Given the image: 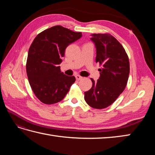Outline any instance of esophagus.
I'll return each instance as SVG.
<instances>
[{"label":"esophagus","mask_w":155,"mask_h":155,"mask_svg":"<svg viewBox=\"0 0 155 155\" xmlns=\"http://www.w3.org/2000/svg\"><path fill=\"white\" fill-rule=\"evenodd\" d=\"M75 77H76V79H77V81H79V80H81L82 78H83V77H81L80 75H76L75 76Z\"/></svg>","instance_id":"34e87169"}]
</instances>
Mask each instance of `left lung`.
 <instances>
[{"instance_id": "left-lung-1", "label": "left lung", "mask_w": 155, "mask_h": 155, "mask_svg": "<svg viewBox=\"0 0 155 155\" xmlns=\"http://www.w3.org/2000/svg\"><path fill=\"white\" fill-rule=\"evenodd\" d=\"M91 40L96 47V62L100 77L84 92V100L90 107L103 109L113 104L127 86L130 72L128 55L123 46L110 34H93Z\"/></svg>"}]
</instances>
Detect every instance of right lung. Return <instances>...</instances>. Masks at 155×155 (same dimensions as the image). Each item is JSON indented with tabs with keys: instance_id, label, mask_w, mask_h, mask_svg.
Here are the masks:
<instances>
[{
	"instance_id": "add662e5",
	"label": "right lung",
	"mask_w": 155,
	"mask_h": 155,
	"mask_svg": "<svg viewBox=\"0 0 155 155\" xmlns=\"http://www.w3.org/2000/svg\"><path fill=\"white\" fill-rule=\"evenodd\" d=\"M82 37L62 26L39 33L28 51L27 74L32 91L42 103L52 104L62 101L76 78L61 71L59 66L68 46Z\"/></svg>"
}]
</instances>
